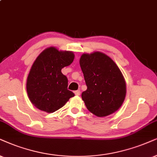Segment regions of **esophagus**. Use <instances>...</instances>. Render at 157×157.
Returning a JSON list of instances; mask_svg holds the SVG:
<instances>
[{"label": "esophagus", "instance_id": "34e87169", "mask_svg": "<svg viewBox=\"0 0 157 157\" xmlns=\"http://www.w3.org/2000/svg\"><path fill=\"white\" fill-rule=\"evenodd\" d=\"M80 90H76V91H75V94L76 95V96H80Z\"/></svg>", "mask_w": 157, "mask_h": 157}]
</instances>
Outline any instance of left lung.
<instances>
[{
	"label": "left lung",
	"mask_w": 157,
	"mask_h": 157,
	"mask_svg": "<svg viewBox=\"0 0 157 157\" xmlns=\"http://www.w3.org/2000/svg\"><path fill=\"white\" fill-rule=\"evenodd\" d=\"M87 90L82 98L87 109L99 117L117 111L126 96V84L117 65L109 56L96 51L80 59Z\"/></svg>",
	"instance_id": "left-lung-1"
}]
</instances>
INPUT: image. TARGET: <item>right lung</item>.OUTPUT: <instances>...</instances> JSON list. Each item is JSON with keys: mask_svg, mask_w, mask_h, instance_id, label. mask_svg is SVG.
I'll return each mask as SVG.
<instances>
[{"mask_svg": "<svg viewBox=\"0 0 157 157\" xmlns=\"http://www.w3.org/2000/svg\"><path fill=\"white\" fill-rule=\"evenodd\" d=\"M74 59L72 51H59L55 47L45 49L37 57L27 80V95L36 108L53 113L75 96L67 89L68 80L61 72Z\"/></svg>", "mask_w": 157, "mask_h": 157, "instance_id": "right-lung-1", "label": "right lung"}]
</instances>
